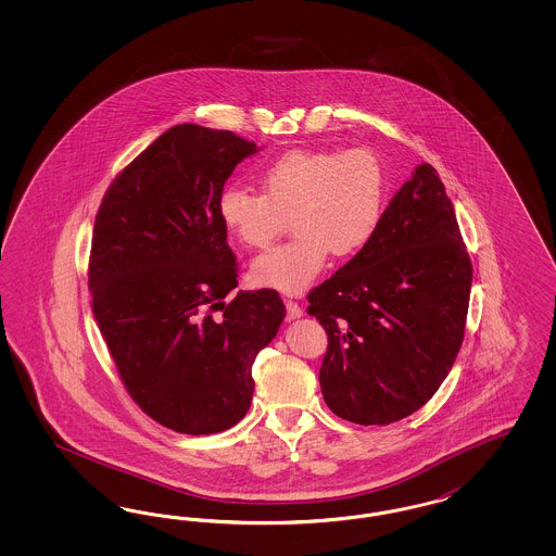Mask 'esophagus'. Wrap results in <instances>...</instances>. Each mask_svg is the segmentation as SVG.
<instances>
[{"label": "esophagus", "mask_w": 556, "mask_h": 556, "mask_svg": "<svg viewBox=\"0 0 556 556\" xmlns=\"http://www.w3.org/2000/svg\"><path fill=\"white\" fill-rule=\"evenodd\" d=\"M287 307V320H298L302 318L303 309L300 307V303L293 302V300H286Z\"/></svg>", "instance_id": "34e87169"}]
</instances>
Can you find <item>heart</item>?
Segmentation results:
<instances>
[{"mask_svg":"<svg viewBox=\"0 0 556 556\" xmlns=\"http://www.w3.org/2000/svg\"><path fill=\"white\" fill-rule=\"evenodd\" d=\"M261 193L226 187L218 216L247 249H267L289 224L298 236L258 256L254 283L302 293L332 254L351 261L365 253L386 216V170L369 149H293L256 173Z\"/></svg>","mask_w":556,"mask_h":556,"instance_id":"1","label":"heart"}]
</instances>
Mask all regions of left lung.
I'll return each instance as SVG.
<instances>
[{"instance_id": "obj_1", "label": "left lung", "mask_w": 556, "mask_h": 556, "mask_svg": "<svg viewBox=\"0 0 556 556\" xmlns=\"http://www.w3.org/2000/svg\"><path fill=\"white\" fill-rule=\"evenodd\" d=\"M471 281L455 205L424 163L369 249L307 295L328 334L321 395L338 418L386 426L437 393L465 338Z\"/></svg>"}]
</instances>
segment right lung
I'll list each match as a JSON object with an SVG mask.
<instances>
[{
	"mask_svg": "<svg viewBox=\"0 0 556 556\" xmlns=\"http://www.w3.org/2000/svg\"><path fill=\"white\" fill-rule=\"evenodd\" d=\"M256 144L179 124L108 187L89 254L91 309L138 407L179 434H216L253 402V363L286 305L238 291L218 198Z\"/></svg>",
	"mask_w": 556,
	"mask_h": 556,
	"instance_id": "obj_1",
	"label": "right lung"
}]
</instances>
